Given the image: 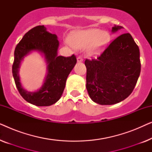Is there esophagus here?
<instances>
[{
    "instance_id": "esophagus-1",
    "label": "esophagus",
    "mask_w": 152,
    "mask_h": 152,
    "mask_svg": "<svg viewBox=\"0 0 152 152\" xmlns=\"http://www.w3.org/2000/svg\"><path fill=\"white\" fill-rule=\"evenodd\" d=\"M77 62H82L83 61V59H82V57H78L77 58Z\"/></svg>"
}]
</instances>
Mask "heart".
Masks as SVG:
<instances>
[{
  "label": "heart",
  "instance_id": "heart-1",
  "mask_svg": "<svg viewBox=\"0 0 152 152\" xmlns=\"http://www.w3.org/2000/svg\"><path fill=\"white\" fill-rule=\"evenodd\" d=\"M109 32L100 29L91 28L75 30L68 37V42L75 48L86 46V53L90 57L100 55L111 41Z\"/></svg>",
  "mask_w": 152,
  "mask_h": 152
}]
</instances>
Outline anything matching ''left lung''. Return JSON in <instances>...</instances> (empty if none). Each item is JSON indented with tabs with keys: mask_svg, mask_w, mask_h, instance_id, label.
<instances>
[{
	"mask_svg": "<svg viewBox=\"0 0 152 152\" xmlns=\"http://www.w3.org/2000/svg\"><path fill=\"white\" fill-rule=\"evenodd\" d=\"M114 26L111 32L122 29ZM86 89L91 99L101 105L115 104L132 93L140 73L139 48L129 33L117 37L102 55L86 59Z\"/></svg>",
	"mask_w": 152,
	"mask_h": 152,
	"instance_id": "obj_1",
	"label": "left lung"
}]
</instances>
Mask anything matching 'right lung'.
<instances>
[{
	"mask_svg": "<svg viewBox=\"0 0 152 152\" xmlns=\"http://www.w3.org/2000/svg\"><path fill=\"white\" fill-rule=\"evenodd\" d=\"M59 45L57 36L48 32L44 26H38L29 30L16 45L12 74L16 88L28 102L38 107H48L61 98L67 77L77 63L75 56H58ZM38 51L45 59L47 74L41 88L36 91H28L22 86L19 76L20 64L25 56Z\"/></svg>",
	"mask_w": 152,
	"mask_h": 152,
	"instance_id": "1",
	"label": "right lung"
}]
</instances>
